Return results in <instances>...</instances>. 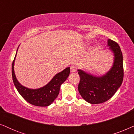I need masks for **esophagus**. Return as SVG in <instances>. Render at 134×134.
<instances>
[{
    "mask_svg": "<svg viewBox=\"0 0 134 134\" xmlns=\"http://www.w3.org/2000/svg\"><path fill=\"white\" fill-rule=\"evenodd\" d=\"M77 70V67L75 65H72L70 67V72H75Z\"/></svg>",
    "mask_w": 134,
    "mask_h": 134,
    "instance_id": "1",
    "label": "esophagus"
}]
</instances>
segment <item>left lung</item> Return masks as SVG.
<instances>
[{"label": "left lung", "mask_w": 134, "mask_h": 134, "mask_svg": "<svg viewBox=\"0 0 134 134\" xmlns=\"http://www.w3.org/2000/svg\"><path fill=\"white\" fill-rule=\"evenodd\" d=\"M108 45L114 54V62L105 75L94 76L78 70L80 81L78 91L81 97L91 104L101 103L109 100L121 86L124 77L122 54L119 44L108 39Z\"/></svg>", "instance_id": "8db88e82"}]
</instances>
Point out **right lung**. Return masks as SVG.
Instances as JSON below:
<instances>
[{
    "label": "right lung",
    "mask_w": 134,
    "mask_h": 134,
    "mask_svg": "<svg viewBox=\"0 0 134 134\" xmlns=\"http://www.w3.org/2000/svg\"><path fill=\"white\" fill-rule=\"evenodd\" d=\"M16 54L17 52L16 56ZM16 56L12 63V72L13 83L18 91L27 102L32 105L38 107L49 106L58 97L60 85L65 81L70 74V67H67L63 71L56 74L44 86L32 90L21 85L16 78L14 72V63Z\"/></svg>",
    "instance_id": "right-lung-1"
}]
</instances>
